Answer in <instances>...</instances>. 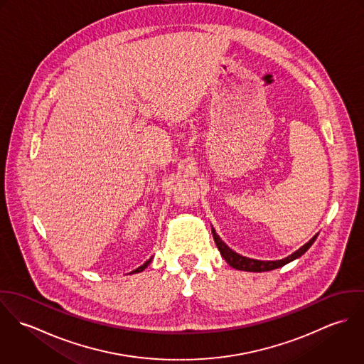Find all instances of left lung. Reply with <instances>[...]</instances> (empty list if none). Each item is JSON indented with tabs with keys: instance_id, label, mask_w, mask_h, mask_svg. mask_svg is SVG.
I'll return each instance as SVG.
<instances>
[{
	"instance_id": "1",
	"label": "left lung",
	"mask_w": 364,
	"mask_h": 364,
	"mask_svg": "<svg viewBox=\"0 0 364 364\" xmlns=\"http://www.w3.org/2000/svg\"><path fill=\"white\" fill-rule=\"evenodd\" d=\"M211 232H213L214 242H215V245H217V248H218L221 257L225 259V262H227L231 267H234V269H237V270H245V272H267V270H273V269L282 267V266H284L286 263H289V262H291V260L297 259V258H300L303 254H306V252L309 251V248L314 244V241L316 240V237H318V234L314 235L307 244H304L300 250H297L296 252H293L291 255H289V257L284 258V259L259 260L247 258V257H242V255L234 252L228 245H225V244L221 241V238L217 235V232H215V230H214L213 227H211Z\"/></svg>"
}]
</instances>
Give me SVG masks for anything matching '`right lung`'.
Returning <instances> with one entry per match:
<instances>
[{"instance_id": "add662e5", "label": "right lung", "mask_w": 364, "mask_h": 364, "mask_svg": "<svg viewBox=\"0 0 364 364\" xmlns=\"http://www.w3.org/2000/svg\"><path fill=\"white\" fill-rule=\"evenodd\" d=\"M151 260H153V257H151V258H150V259L146 260V262H144V263H143V264H141V266H139V267H137V269H136V270H133V272H130V274H133V273H140V272H143V270H144V269H146V267H147V266H149V264H150V263H151Z\"/></svg>"}]
</instances>
